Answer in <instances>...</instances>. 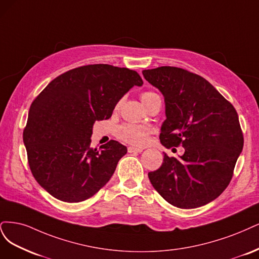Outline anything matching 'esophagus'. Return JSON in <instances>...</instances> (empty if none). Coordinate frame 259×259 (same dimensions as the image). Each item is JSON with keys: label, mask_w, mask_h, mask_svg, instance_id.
Here are the masks:
<instances>
[{"label": "esophagus", "mask_w": 259, "mask_h": 259, "mask_svg": "<svg viewBox=\"0 0 259 259\" xmlns=\"http://www.w3.org/2000/svg\"><path fill=\"white\" fill-rule=\"evenodd\" d=\"M142 152H143V149H142V148L133 147V146L128 147V153H142Z\"/></svg>", "instance_id": "34e87169"}]
</instances>
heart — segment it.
Here are the masks:
<instances>
[{"label":"heart","instance_id":"obj_1","mask_svg":"<svg viewBox=\"0 0 259 259\" xmlns=\"http://www.w3.org/2000/svg\"><path fill=\"white\" fill-rule=\"evenodd\" d=\"M157 97L155 93L152 91H146L142 94L141 99L142 102L146 106V104L151 101L152 99ZM120 102L117 104V106ZM117 136L120 140L127 142L129 144L136 146H143L147 143L149 137V130L144 126H139V124H123V126L118 128Z\"/></svg>","mask_w":259,"mask_h":259}]
</instances>
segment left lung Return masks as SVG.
<instances>
[{"mask_svg": "<svg viewBox=\"0 0 259 259\" xmlns=\"http://www.w3.org/2000/svg\"><path fill=\"white\" fill-rule=\"evenodd\" d=\"M142 73L164 98L161 144L185 149L180 158L164 154L160 168L148 173L149 181L174 206L196 208L210 203L229 185L243 148L237 111L197 74L175 66Z\"/></svg>", "mask_w": 259, "mask_h": 259, "instance_id": "1", "label": "left lung"}]
</instances>
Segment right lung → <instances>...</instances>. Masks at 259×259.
<instances>
[{"mask_svg":"<svg viewBox=\"0 0 259 259\" xmlns=\"http://www.w3.org/2000/svg\"><path fill=\"white\" fill-rule=\"evenodd\" d=\"M140 75L108 64L84 65L52 80L32 102L23 130L33 177L64 202L93 197L110 181L127 147L117 141L90 147L96 120L108 119Z\"/></svg>","mask_w":259,"mask_h":259,"instance_id":"add662e5","label":"right lung"}]
</instances>
